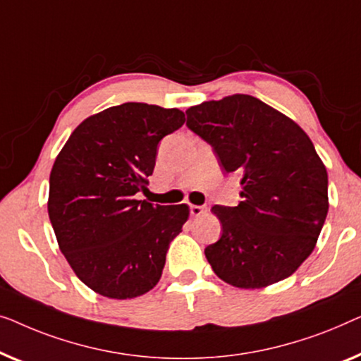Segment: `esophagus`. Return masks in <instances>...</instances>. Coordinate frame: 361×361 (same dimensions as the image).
<instances>
[{
    "label": "esophagus",
    "mask_w": 361,
    "mask_h": 361,
    "mask_svg": "<svg viewBox=\"0 0 361 361\" xmlns=\"http://www.w3.org/2000/svg\"><path fill=\"white\" fill-rule=\"evenodd\" d=\"M202 212H204V207H202V206H196V204L190 206V214L191 216H201Z\"/></svg>",
    "instance_id": "esophagus-1"
}]
</instances>
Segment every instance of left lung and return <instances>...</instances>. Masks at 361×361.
Segmentation results:
<instances>
[{"instance_id":"left-lung-1","label":"left lung","mask_w":361,"mask_h":361,"mask_svg":"<svg viewBox=\"0 0 361 361\" xmlns=\"http://www.w3.org/2000/svg\"><path fill=\"white\" fill-rule=\"evenodd\" d=\"M188 129L240 175V204H216L222 235L204 248L221 280L255 289L291 276L311 255L329 211L327 170L306 132L248 94L186 111Z\"/></svg>"}]
</instances>
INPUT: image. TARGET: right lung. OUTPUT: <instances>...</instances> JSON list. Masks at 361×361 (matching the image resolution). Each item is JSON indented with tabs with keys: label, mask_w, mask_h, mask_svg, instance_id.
I'll return each mask as SVG.
<instances>
[{
	"label": "right lung",
	"mask_w": 361,
	"mask_h": 361,
	"mask_svg": "<svg viewBox=\"0 0 361 361\" xmlns=\"http://www.w3.org/2000/svg\"><path fill=\"white\" fill-rule=\"evenodd\" d=\"M183 124L180 109L113 106L85 119L55 160L50 222L70 267L101 296L137 298L160 280L170 242L190 209L135 195L147 190L160 140Z\"/></svg>",
	"instance_id": "obj_1"
}]
</instances>
